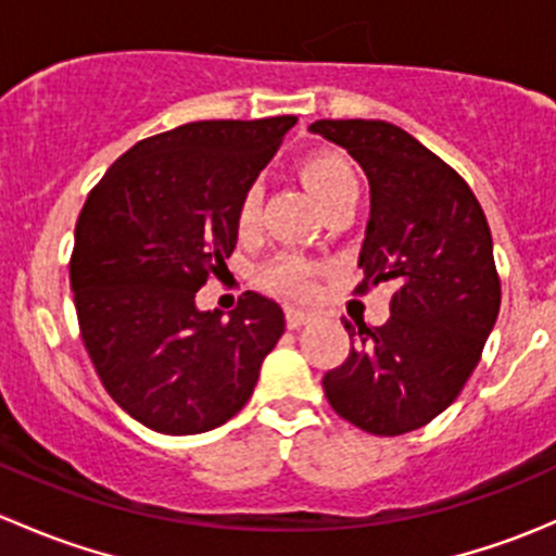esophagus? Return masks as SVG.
<instances>
[{
	"instance_id": "obj_1",
	"label": "esophagus",
	"mask_w": 556,
	"mask_h": 556,
	"mask_svg": "<svg viewBox=\"0 0 556 556\" xmlns=\"http://www.w3.org/2000/svg\"><path fill=\"white\" fill-rule=\"evenodd\" d=\"M285 319H288V328L290 330H299V328H304V325L314 323V319H317V314L304 312V309H295V306H288V312H285Z\"/></svg>"
}]
</instances>
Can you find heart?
<instances>
[{
	"label": "heart",
	"mask_w": 556,
	"mask_h": 556,
	"mask_svg": "<svg viewBox=\"0 0 556 556\" xmlns=\"http://www.w3.org/2000/svg\"><path fill=\"white\" fill-rule=\"evenodd\" d=\"M301 177L309 185L312 193L317 195L319 204L330 199V195L341 193L344 188H352L355 182V174H352L350 164L344 159L333 153H314L306 155L301 161ZM261 185H247L242 199L237 206V228L239 233H250L257 226V217H261ZM317 266L299 255H282L266 268L263 274V285L268 290L279 295H288V299H306L312 293V279Z\"/></svg>",
	"instance_id": "1"
}]
</instances>
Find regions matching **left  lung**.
<instances>
[{
  "instance_id": "8db88e82",
  "label": "left lung",
  "mask_w": 556,
  "mask_h": 556,
  "mask_svg": "<svg viewBox=\"0 0 556 556\" xmlns=\"http://www.w3.org/2000/svg\"><path fill=\"white\" fill-rule=\"evenodd\" d=\"M371 185L357 293L390 282V319L350 323L352 350L323 377L339 417L374 435L417 430L450 408L501 312L492 233L473 190L412 134L384 121H317Z\"/></svg>"
}]
</instances>
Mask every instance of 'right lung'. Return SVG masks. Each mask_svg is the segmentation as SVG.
I'll return each instance as SVG.
<instances>
[{
    "instance_id": "1",
    "label": "right lung",
    "mask_w": 556,
    "mask_h": 556,
    "mask_svg": "<svg viewBox=\"0 0 556 556\" xmlns=\"http://www.w3.org/2000/svg\"><path fill=\"white\" fill-rule=\"evenodd\" d=\"M295 115L195 121L134 144L88 193L70 282L83 344L112 401L155 433L193 435L242 412L285 333L247 290L231 317L195 293L237 247V206Z\"/></svg>"
}]
</instances>
